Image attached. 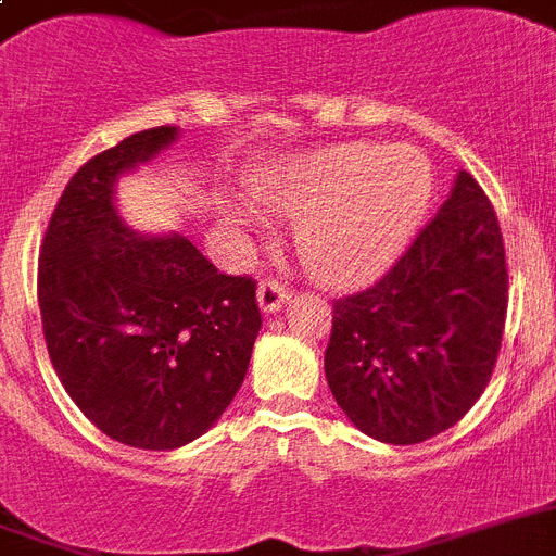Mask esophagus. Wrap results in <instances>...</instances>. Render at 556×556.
<instances>
[{"label":"esophagus","mask_w":556,"mask_h":556,"mask_svg":"<svg viewBox=\"0 0 556 556\" xmlns=\"http://www.w3.org/2000/svg\"><path fill=\"white\" fill-rule=\"evenodd\" d=\"M288 296H290V288L285 282H279L277 277H266L263 282H260L257 302L260 307H263V313H277V309L288 302Z\"/></svg>","instance_id":"1"}]
</instances>
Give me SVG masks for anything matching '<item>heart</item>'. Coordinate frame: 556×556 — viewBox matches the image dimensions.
<instances>
[{"instance_id":"1","label":"heart","mask_w":556,"mask_h":556,"mask_svg":"<svg viewBox=\"0 0 556 556\" xmlns=\"http://www.w3.org/2000/svg\"><path fill=\"white\" fill-rule=\"evenodd\" d=\"M432 168L413 147L338 143L257 185V199L296 216L293 243L304 268L329 285L371 277L421 222Z\"/></svg>"}]
</instances>
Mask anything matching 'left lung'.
<instances>
[{"mask_svg":"<svg viewBox=\"0 0 556 556\" xmlns=\"http://www.w3.org/2000/svg\"><path fill=\"white\" fill-rule=\"evenodd\" d=\"M507 288L496 210L459 172L390 271L332 302L324 371L349 421L393 446L454 427L496 368Z\"/></svg>","mask_w":556,"mask_h":556,"instance_id":"8db88e82","label":"left lung"}]
</instances>
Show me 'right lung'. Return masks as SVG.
<instances>
[{"label":"right lung","mask_w":556,"mask_h":556,"mask_svg":"<svg viewBox=\"0 0 556 556\" xmlns=\"http://www.w3.org/2000/svg\"><path fill=\"white\" fill-rule=\"evenodd\" d=\"M177 138L154 127L91 157L54 204L38 257V307L58 379L124 446L166 452L222 418L260 332L257 282L218 271L188 238H141L113 182Z\"/></svg>","instance_id":"1"}]
</instances>
